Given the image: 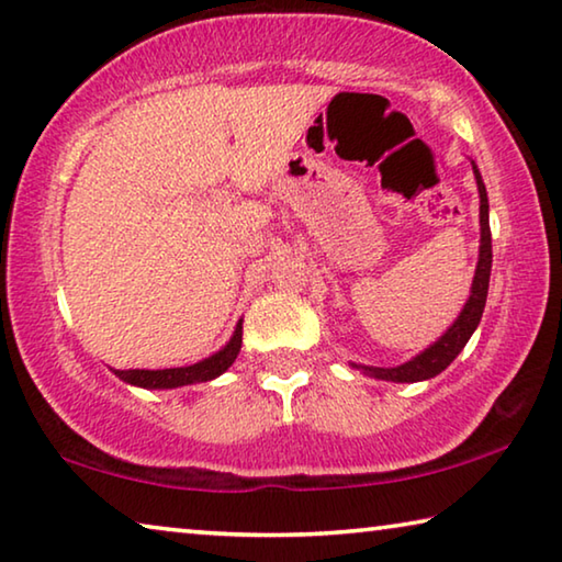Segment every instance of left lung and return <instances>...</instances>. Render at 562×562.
I'll return each mask as SVG.
<instances>
[{
    "label": "left lung",
    "mask_w": 562,
    "mask_h": 562,
    "mask_svg": "<svg viewBox=\"0 0 562 562\" xmlns=\"http://www.w3.org/2000/svg\"><path fill=\"white\" fill-rule=\"evenodd\" d=\"M475 182H477V194H480V255H477V267L473 288H470V297L465 305H462L460 315L456 317L445 333L435 340L430 347H425L420 355H415L413 360H407L397 368H372V364H358L350 362L352 368H358L362 375L375 378V380H387V382H420L430 380L448 368V364L458 358L462 347L468 345L470 337L480 325V317H483L485 300H487V284H490V267H493V237H490V204H487V192L485 182L480 177V169L473 162Z\"/></svg>",
    "instance_id": "obj_1"
}]
</instances>
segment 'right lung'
<instances>
[{
  "label": "right lung",
  "mask_w": 562,
  "mask_h": 562,
  "mask_svg": "<svg viewBox=\"0 0 562 562\" xmlns=\"http://www.w3.org/2000/svg\"><path fill=\"white\" fill-rule=\"evenodd\" d=\"M239 347H243V319L235 325V333L229 337L227 345L217 350L210 358H204L194 364H184V368H167V370H114V375L122 382L145 390H172L184 385H198V382H210L220 378L229 364L237 360Z\"/></svg>",
  "instance_id": "obj_1"
}]
</instances>
